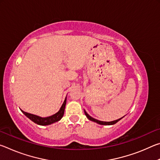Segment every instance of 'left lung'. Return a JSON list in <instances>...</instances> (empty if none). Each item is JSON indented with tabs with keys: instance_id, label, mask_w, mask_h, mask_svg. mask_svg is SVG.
Returning a JSON list of instances; mask_svg holds the SVG:
<instances>
[{
	"instance_id": "1",
	"label": "left lung",
	"mask_w": 160,
	"mask_h": 160,
	"mask_svg": "<svg viewBox=\"0 0 160 160\" xmlns=\"http://www.w3.org/2000/svg\"><path fill=\"white\" fill-rule=\"evenodd\" d=\"M85 114L86 115L87 117H88V118L90 119V121H94V122H96V123H99V124H100V125H113V124H115L116 123H117L118 121H120L121 119L123 118V117H122V118H119V119H117V120H116V121H110V122H106V121H101L97 120V119L94 118H92V117H91V116H90V115H89L88 113L85 112Z\"/></svg>"
}]
</instances>
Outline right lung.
<instances>
[{
    "label": "right lung",
    "instance_id": "1",
    "mask_svg": "<svg viewBox=\"0 0 160 160\" xmlns=\"http://www.w3.org/2000/svg\"><path fill=\"white\" fill-rule=\"evenodd\" d=\"M66 104V98L65 99L63 104H62L60 110H59L57 113H55V114H53V116H48V117H46V118L39 117V116L32 114V113H29L25 112H23L22 110L21 111L24 114L27 116V117H28L31 121H33V122H34L35 123L39 124V125H42V126H47L53 123L57 122V121H58L59 120H61V118L63 117V116L64 114Z\"/></svg>",
    "mask_w": 160,
    "mask_h": 160
}]
</instances>
